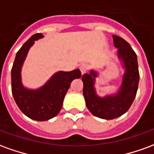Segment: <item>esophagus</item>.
<instances>
[{"mask_svg":"<svg viewBox=\"0 0 154 154\" xmlns=\"http://www.w3.org/2000/svg\"><path fill=\"white\" fill-rule=\"evenodd\" d=\"M79 68H80L81 72H82V73L84 74L85 72H87V70L89 69V65L87 63H82L80 65V67H79Z\"/></svg>","mask_w":154,"mask_h":154,"instance_id":"34e87169","label":"esophagus"}]
</instances>
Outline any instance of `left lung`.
Here are the masks:
<instances>
[{
    "mask_svg": "<svg viewBox=\"0 0 154 154\" xmlns=\"http://www.w3.org/2000/svg\"><path fill=\"white\" fill-rule=\"evenodd\" d=\"M113 40L115 46L118 48L119 58L122 59L125 67V73L123 76L119 92L113 97H97L94 88L97 72L91 71L90 73H85L82 77L87 107L93 116L105 119H116L129 110L135 98L139 82L135 52L127 41L119 36L113 35Z\"/></svg>",
    "mask_w": 154,
    "mask_h": 154,
    "instance_id": "obj_1",
    "label": "left lung"
}]
</instances>
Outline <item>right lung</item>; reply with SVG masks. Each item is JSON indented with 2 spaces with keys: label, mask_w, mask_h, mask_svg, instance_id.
<instances>
[{
  "label": "right lung",
  "mask_w": 154,
  "mask_h": 154,
  "mask_svg": "<svg viewBox=\"0 0 154 154\" xmlns=\"http://www.w3.org/2000/svg\"><path fill=\"white\" fill-rule=\"evenodd\" d=\"M42 37L41 34H35L23 44L16 54L11 69V91L15 102L25 116L38 121L50 119L59 113L71 82L82 76L79 69L57 72L38 90L25 89L20 77L22 64L35 40Z\"/></svg>",
  "instance_id": "obj_1"
}]
</instances>
